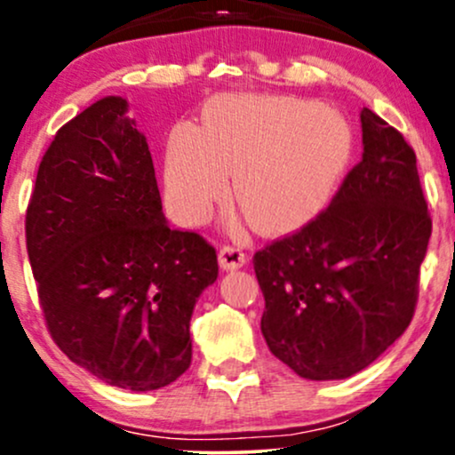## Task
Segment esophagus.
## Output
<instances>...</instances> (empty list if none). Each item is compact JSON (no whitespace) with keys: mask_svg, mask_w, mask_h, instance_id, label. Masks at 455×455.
<instances>
[{"mask_svg":"<svg viewBox=\"0 0 455 455\" xmlns=\"http://www.w3.org/2000/svg\"><path fill=\"white\" fill-rule=\"evenodd\" d=\"M220 267L227 269V271H233V269H239L245 265V254L242 248H237V245H222L220 248Z\"/></svg>","mask_w":455,"mask_h":455,"instance_id":"1","label":"esophagus"}]
</instances>
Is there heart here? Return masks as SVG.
Masks as SVG:
<instances>
[{
  "mask_svg": "<svg viewBox=\"0 0 455 455\" xmlns=\"http://www.w3.org/2000/svg\"><path fill=\"white\" fill-rule=\"evenodd\" d=\"M351 154V128L336 108L297 98L222 96L201 128L180 124L166 140V205L195 224L224 195L259 231L304 224L331 195Z\"/></svg>",
  "mask_w": 455,
  "mask_h": 455,
  "instance_id": "1",
  "label": "heart"
}]
</instances>
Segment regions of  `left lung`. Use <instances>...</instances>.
I'll return each mask as SVG.
<instances>
[{"label": "left lung", "instance_id": "obj_1", "mask_svg": "<svg viewBox=\"0 0 455 455\" xmlns=\"http://www.w3.org/2000/svg\"><path fill=\"white\" fill-rule=\"evenodd\" d=\"M363 154L331 205L254 254L269 351L307 380L368 368L409 327L432 220L415 151L370 108Z\"/></svg>", "mask_w": 455, "mask_h": 455}]
</instances>
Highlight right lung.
Listing matches in <instances>:
<instances>
[{
	"mask_svg": "<svg viewBox=\"0 0 455 455\" xmlns=\"http://www.w3.org/2000/svg\"><path fill=\"white\" fill-rule=\"evenodd\" d=\"M126 113V98L107 96L57 130L25 235L57 347L104 383L151 391L190 368V318L218 257L169 227L148 139Z\"/></svg>",
	"mask_w": 455,
	"mask_h": 455,
	"instance_id": "obj_1",
	"label": "right lung"
}]
</instances>
